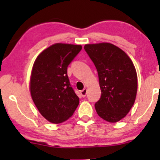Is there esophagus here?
I'll return each instance as SVG.
<instances>
[{
	"mask_svg": "<svg viewBox=\"0 0 160 160\" xmlns=\"http://www.w3.org/2000/svg\"><path fill=\"white\" fill-rule=\"evenodd\" d=\"M80 93H81V95H82V96L83 98H84L85 96L87 95V89H86V88H84V89H83V90H82L80 92Z\"/></svg>",
	"mask_w": 160,
	"mask_h": 160,
	"instance_id": "esophagus-1",
	"label": "esophagus"
}]
</instances>
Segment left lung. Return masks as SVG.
<instances>
[{
	"label": "left lung",
	"mask_w": 160,
	"mask_h": 160,
	"mask_svg": "<svg viewBox=\"0 0 160 160\" xmlns=\"http://www.w3.org/2000/svg\"><path fill=\"white\" fill-rule=\"evenodd\" d=\"M84 49L99 77L101 97L95 105V110L107 122H119L129 113L136 98L138 76L132 61L110 43L86 44Z\"/></svg>",
	"instance_id": "left-lung-1"
}]
</instances>
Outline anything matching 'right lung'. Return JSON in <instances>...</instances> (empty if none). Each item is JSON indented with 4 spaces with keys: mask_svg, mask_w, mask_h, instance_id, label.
<instances>
[{
    "mask_svg": "<svg viewBox=\"0 0 160 160\" xmlns=\"http://www.w3.org/2000/svg\"><path fill=\"white\" fill-rule=\"evenodd\" d=\"M82 49L81 45L54 43L41 52L32 65L30 95L41 114L51 123L66 121L79 103L70 84L67 68Z\"/></svg>",
    "mask_w": 160,
    "mask_h": 160,
    "instance_id": "obj_1",
    "label": "right lung"
}]
</instances>
